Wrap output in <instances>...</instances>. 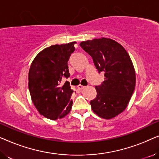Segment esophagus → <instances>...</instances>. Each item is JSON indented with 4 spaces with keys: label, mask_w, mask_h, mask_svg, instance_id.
I'll list each match as a JSON object with an SVG mask.
<instances>
[{
    "label": "esophagus",
    "mask_w": 159,
    "mask_h": 159,
    "mask_svg": "<svg viewBox=\"0 0 159 159\" xmlns=\"http://www.w3.org/2000/svg\"><path fill=\"white\" fill-rule=\"evenodd\" d=\"M77 89L78 90H83V89L85 88V86H84V85H82V84H79V85H78L77 87Z\"/></svg>",
    "instance_id": "1"
}]
</instances>
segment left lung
<instances>
[{"instance_id":"8db88e82","label":"left lung","mask_w":159,"mask_h":159,"mask_svg":"<svg viewBox=\"0 0 159 159\" xmlns=\"http://www.w3.org/2000/svg\"><path fill=\"white\" fill-rule=\"evenodd\" d=\"M80 45L105 76L103 83L95 86L96 98L90 103L93 112L103 119L114 118L125 110L134 90L136 76L131 58L122 45L110 38L82 41Z\"/></svg>"}]
</instances>
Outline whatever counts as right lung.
Listing matches in <instances>:
<instances>
[{
  "label": "right lung",
  "mask_w": 159,
  "mask_h": 159,
  "mask_svg": "<svg viewBox=\"0 0 159 159\" xmlns=\"http://www.w3.org/2000/svg\"><path fill=\"white\" fill-rule=\"evenodd\" d=\"M76 42L53 45L40 51L29 71V90L39 113L48 119L64 118L70 112L73 90L64 77H69L68 61Z\"/></svg>",
  "instance_id": "right-lung-1"
}]
</instances>
